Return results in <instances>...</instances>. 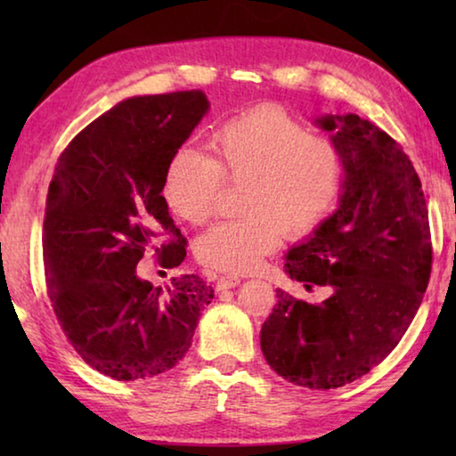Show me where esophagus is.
I'll return each instance as SVG.
<instances>
[{"mask_svg": "<svg viewBox=\"0 0 456 456\" xmlns=\"http://www.w3.org/2000/svg\"><path fill=\"white\" fill-rule=\"evenodd\" d=\"M241 283V277L237 275H221L217 280V289H229V288H235V285Z\"/></svg>", "mask_w": 456, "mask_h": 456, "instance_id": "esophagus-1", "label": "esophagus"}]
</instances>
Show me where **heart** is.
<instances>
[{
	"instance_id": "b5f03b06",
	"label": "heart",
	"mask_w": 456,
	"mask_h": 456,
	"mask_svg": "<svg viewBox=\"0 0 456 456\" xmlns=\"http://www.w3.org/2000/svg\"><path fill=\"white\" fill-rule=\"evenodd\" d=\"M211 157L181 149L168 160L163 197L189 225L215 211L223 183L243 184L237 211L197 239L200 264L227 273L256 269L281 237L302 239L334 209L344 183V154L326 136L275 106L229 120L211 138Z\"/></svg>"
}]
</instances>
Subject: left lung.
Segmentation results:
<instances>
[{
	"label": "left lung",
	"mask_w": 456,
	"mask_h": 456,
	"mask_svg": "<svg viewBox=\"0 0 456 456\" xmlns=\"http://www.w3.org/2000/svg\"><path fill=\"white\" fill-rule=\"evenodd\" d=\"M344 154L339 209L285 261L291 280L330 288L322 304L277 289L261 326L267 364L288 382L330 390L358 380L396 348L432 269L427 199L395 138L370 120H318Z\"/></svg>",
	"instance_id": "8db88e82"
}]
</instances>
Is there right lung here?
Returning a JSON list of instances; mask_svg holds the SVG:
<instances>
[{
	"mask_svg": "<svg viewBox=\"0 0 456 456\" xmlns=\"http://www.w3.org/2000/svg\"><path fill=\"white\" fill-rule=\"evenodd\" d=\"M207 108L203 90L122 100L56 163L42 227L50 302L78 356L114 380L173 368L215 296L195 273L173 277L168 289L136 275L144 253L167 269L187 256L160 192L168 160Z\"/></svg>",
	"mask_w": 456,
	"mask_h": 456,
	"instance_id": "add662e5",
	"label": "right lung"
}]
</instances>
